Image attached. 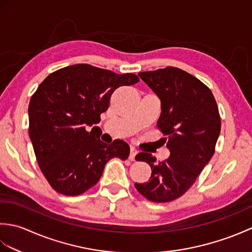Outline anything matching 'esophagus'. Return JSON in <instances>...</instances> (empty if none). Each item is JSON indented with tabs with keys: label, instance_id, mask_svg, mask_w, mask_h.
I'll list each match as a JSON object with an SVG mask.
<instances>
[{
	"label": "esophagus",
	"instance_id": "1",
	"mask_svg": "<svg viewBox=\"0 0 252 252\" xmlns=\"http://www.w3.org/2000/svg\"><path fill=\"white\" fill-rule=\"evenodd\" d=\"M136 154H137L136 149L134 147H131V149H130V156H129V159L131 160V161H134Z\"/></svg>",
	"mask_w": 252,
	"mask_h": 252
}]
</instances>
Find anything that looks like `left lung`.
<instances>
[{
  "instance_id": "8db88e82",
  "label": "left lung",
  "mask_w": 252,
  "mask_h": 252,
  "mask_svg": "<svg viewBox=\"0 0 252 252\" xmlns=\"http://www.w3.org/2000/svg\"><path fill=\"white\" fill-rule=\"evenodd\" d=\"M138 76L161 100L157 127L165 135L170 157L156 162L152 154H137L136 160L151 165L152 176L135 189L148 200L169 202L184 195L210 161L221 118L211 90L190 73L165 67Z\"/></svg>"
}]
</instances>
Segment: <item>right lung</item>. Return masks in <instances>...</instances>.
Wrapping results in <instances>:
<instances>
[{"mask_svg": "<svg viewBox=\"0 0 252 252\" xmlns=\"http://www.w3.org/2000/svg\"><path fill=\"white\" fill-rule=\"evenodd\" d=\"M140 81L134 73L118 74L88 63L68 66L49 74L29 104V136L37 164L53 189L78 196L97 183L111 158L126 160L130 147L116 140H99L100 115L121 85Z\"/></svg>", "mask_w": 252, "mask_h": 252, "instance_id": "right-lung-1", "label": "right lung"}]
</instances>
